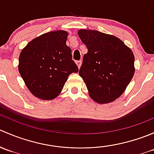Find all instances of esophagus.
Segmentation results:
<instances>
[{"mask_svg":"<svg viewBox=\"0 0 154 154\" xmlns=\"http://www.w3.org/2000/svg\"><path fill=\"white\" fill-rule=\"evenodd\" d=\"M76 64H77V67H78V68H80V66H81L82 62L81 61H77V62H76Z\"/></svg>","mask_w":154,"mask_h":154,"instance_id":"obj_1","label":"esophagus"}]
</instances>
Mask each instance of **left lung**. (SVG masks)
<instances>
[{"label": "left lung", "mask_w": 154, "mask_h": 154, "mask_svg": "<svg viewBox=\"0 0 154 154\" xmlns=\"http://www.w3.org/2000/svg\"><path fill=\"white\" fill-rule=\"evenodd\" d=\"M77 33L88 49L79 74L88 94L98 103L114 101L123 94L134 75L133 51L115 35L86 29Z\"/></svg>", "instance_id": "left-lung-1"}]
</instances>
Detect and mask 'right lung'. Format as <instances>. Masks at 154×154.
<instances>
[{
	"label": "right lung",
	"mask_w": 154,
	"mask_h": 154,
	"mask_svg": "<svg viewBox=\"0 0 154 154\" xmlns=\"http://www.w3.org/2000/svg\"><path fill=\"white\" fill-rule=\"evenodd\" d=\"M65 30L46 32L33 38L21 51L18 71L26 86L42 100L56 98L63 90L68 76L78 72L66 45Z\"/></svg>",
	"instance_id": "right-lung-1"
}]
</instances>
